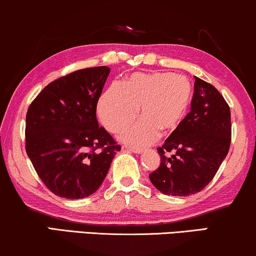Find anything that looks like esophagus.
Returning a JSON list of instances; mask_svg holds the SVG:
<instances>
[{"label": "esophagus", "mask_w": 256, "mask_h": 256, "mask_svg": "<svg viewBox=\"0 0 256 256\" xmlns=\"http://www.w3.org/2000/svg\"><path fill=\"white\" fill-rule=\"evenodd\" d=\"M125 150H128V152H132V153H136V154L142 153V148H132V147H130V146H125Z\"/></svg>", "instance_id": "1"}]
</instances>
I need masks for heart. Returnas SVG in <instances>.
Returning a JSON list of instances; mask_svg holds the SVG:
<instances>
[{"label": "heart", "instance_id": "b5f03b06", "mask_svg": "<svg viewBox=\"0 0 256 256\" xmlns=\"http://www.w3.org/2000/svg\"><path fill=\"white\" fill-rule=\"evenodd\" d=\"M192 96L189 78L172 73H136L122 84L114 82L102 94L97 106L100 122L111 132H117L134 120H142L124 128L120 138L131 146L142 147L156 142L161 133L172 131L188 110Z\"/></svg>", "mask_w": 256, "mask_h": 256}]
</instances>
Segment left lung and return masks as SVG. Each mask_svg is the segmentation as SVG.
Here are the masks:
<instances>
[{"instance_id":"left-lung-1","label":"left lung","mask_w":256,"mask_h":256,"mask_svg":"<svg viewBox=\"0 0 256 256\" xmlns=\"http://www.w3.org/2000/svg\"><path fill=\"white\" fill-rule=\"evenodd\" d=\"M231 130V111L224 97L214 86L195 78L192 109L158 148L161 162L150 174L152 184L166 195L200 192L228 156Z\"/></svg>"}]
</instances>
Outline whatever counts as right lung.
Listing matches in <instances>:
<instances>
[{
  "instance_id": "add662e5",
  "label": "right lung",
  "mask_w": 256,
  "mask_h": 256,
  "mask_svg": "<svg viewBox=\"0 0 256 256\" xmlns=\"http://www.w3.org/2000/svg\"><path fill=\"white\" fill-rule=\"evenodd\" d=\"M106 66L84 68L46 86L30 104L25 150L44 184L68 200L92 195L120 150L98 125L96 106Z\"/></svg>"
}]
</instances>
